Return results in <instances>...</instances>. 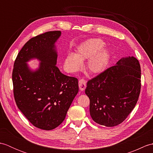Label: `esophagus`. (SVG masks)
<instances>
[{"mask_svg":"<svg viewBox=\"0 0 153 153\" xmlns=\"http://www.w3.org/2000/svg\"><path fill=\"white\" fill-rule=\"evenodd\" d=\"M79 87L82 91L85 90L86 87V81L85 79H82L79 81Z\"/></svg>","mask_w":153,"mask_h":153,"instance_id":"34e87169","label":"esophagus"}]
</instances>
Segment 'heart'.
Here are the masks:
<instances>
[{"instance_id":"b5f03b06","label":"heart","mask_w":153,"mask_h":153,"mask_svg":"<svg viewBox=\"0 0 153 153\" xmlns=\"http://www.w3.org/2000/svg\"><path fill=\"white\" fill-rule=\"evenodd\" d=\"M105 45V42L99 38L83 42L77 47L76 53H70L65 57L64 69L68 72H76L82 67L83 62L89 58L85 64L87 72L92 75L102 73L110 58V51Z\"/></svg>"}]
</instances>
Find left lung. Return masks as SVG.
I'll return each mask as SVG.
<instances>
[{"label":"left lung","mask_w":153,"mask_h":153,"mask_svg":"<svg viewBox=\"0 0 153 153\" xmlns=\"http://www.w3.org/2000/svg\"><path fill=\"white\" fill-rule=\"evenodd\" d=\"M141 68L134 56L122 57L115 66L87 82L85 94L94 122L113 127L124 121L137 102Z\"/></svg>","instance_id":"8db88e82"}]
</instances>
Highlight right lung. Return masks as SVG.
<instances>
[{
    "mask_svg": "<svg viewBox=\"0 0 153 153\" xmlns=\"http://www.w3.org/2000/svg\"><path fill=\"white\" fill-rule=\"evenodd\" d=\"M61 31H48L29 40L18 53L12 72L15 101L32 124L44 130L60 125L78 93V80L56 67V43ZM40 62L32 69L27 63Z\"/></svg>",
    "mask_w": 153,
    "mask_h": 153,
    "instance_id": "add662e5",
    "label": "right lung"
}]
</instances>
